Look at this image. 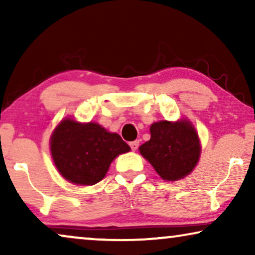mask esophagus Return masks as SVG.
<instances>
[{
  "mask_svg": "<svg viewBox=\"0 0 255 255\" xmlns=\"http://www.w3.org/2000/svg\"><path fill=\"white\" fill-rule=\"evenodd\" d=\"M138 146H139V140H134L130 142V147L132 151H135V149L138 148Z\"/></svg>",
  "mask_w": 255,
  "mask_h": 255,
  "instance_id": "1",
  "label": "esophagus"
}]
</instances>
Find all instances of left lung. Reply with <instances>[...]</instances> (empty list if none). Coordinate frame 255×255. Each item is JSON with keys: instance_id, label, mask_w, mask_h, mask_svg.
<instances>
[{"instance_id": "obj_1", "label": "left lung", "mask_w": 255, "mask_h": 255, "mask_svg": "<svg viewBox=\"0 0 255 255\" xmlns=\"http://www.w3.org/2000/svg\"><path fill=\"white\" fill-rule=\"evenodd\" d=\"M149 131L151 139L139 151L161 179L177 181L193 172L200 159L201 144L189 121H160L153 123Z\"/></svg>"}]
</instances>
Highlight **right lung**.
Listing matches in <instances>:
<instances>
[{
	"instance_id": "right-lung-1",
	"label": "right lung",
	"mask_w": 255,
	"mask_h": 255,
	"mask_svg": "<svg viewBox=\"0 0 255 255\" xmlns=\"http://www.w3.org/2000/svg\"><path fill=\"white\" fill-rule=\"evenodd\" d=\"M51 154L61 176L80 186H93L106 176L113 160L130 151L120 134L97 123H79L69 118L54 128Z\"/></svg>"
}]
</instances>
